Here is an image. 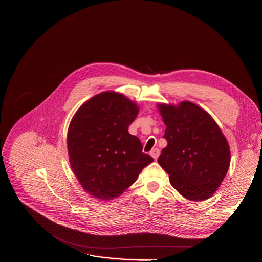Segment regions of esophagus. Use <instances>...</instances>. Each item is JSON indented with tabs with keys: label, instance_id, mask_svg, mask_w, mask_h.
Listing matches in <instances>:
<instances>
[{
	"label": "esophagus",
	"instance_id": "esophagus-1",
	"mask_svg": "<svg viewBox=\"0 0 262 262\" xmlns=\"http://www.w3.org/2000/svg\"><path fill=\"white\" fill-rule=\"evenodd\" d=\"M160 154V151L158 149H153L151 152H150V155L154 158V159H157V157L159 156Z\"/></svg>",
	"mask_w": 262,
	"mask_h": 262
}]
</instances>
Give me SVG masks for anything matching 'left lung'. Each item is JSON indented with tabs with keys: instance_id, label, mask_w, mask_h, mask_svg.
Listing matches in <instances>:
<instances>
[{
	"instance_id": "left-lung-1",
	"label": "left lung",
	"mask_w": 262,
	"mask_h": 262,
	"mask_svg": "<svg viewBox=\"0 0 262 262\" xmlns=\"http://www.w3.org/2000/svg\"><path fill=\"white\" fill-rule=\"evenodd\" d=\"M157 107L167 142L158 163L168 173L171 186L189 201L211 198L229 167L226 138L211 115L191 102Z\"/></svg>"
}]
</instances>
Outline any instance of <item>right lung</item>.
I'll return each instance as SVG.
<instances>
[{
	"label": "right lung",
	"mask_w": 262,
	"mask_h": 262,
	"mask_svg": "<svg viewBox=\"0 0 262 262\" xmlns=\"http://www.w3.org/2000/svg\"><path fill=\"white\" fill-rule=\"evenodd\" d=\"M138 113L135 102L105 92L85 102L72 118L68 129L70 163L80 185L93 198H118L153 161L142 152L139 138L128 133Z\"/></svg>",
	"instance_id": "add662e5"
}]
</instances>
